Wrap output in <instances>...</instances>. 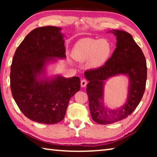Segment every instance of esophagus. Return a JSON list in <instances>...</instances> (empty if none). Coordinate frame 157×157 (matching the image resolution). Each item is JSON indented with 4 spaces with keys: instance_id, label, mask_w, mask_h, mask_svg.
Returning a JSON list of instances; mask_svg holds the SVG:
<instances>
[{
    "instance_id": "esophagus-1",
    "label": "esophagus",
    "mask_w": 157,
    "mask_h": 157,
    "mask_svg": "<svg viewBox=\"0 0 157 157\" xmlns=\"http://www.w3.org/2000/svg\"><path fill=\"white\" fill-rule=\"evenodd\" d=\"M86 84H87V81L86 80V79H82V80L81 81V86L82 87V88H84V87L86 86Z\"/></svg>"
}]
</instances>
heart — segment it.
<instances>
[{"label":"heart","mask_w":157,"mask_h":157,"mask_svg":"<svg viewBox=\"0 0 157 157\" xmlns=\"http://www.w3.org/2000/svg\"><path fill=\"white\" fill-rule=\"evenodd\" d=\"M112 51V46L107 39L84 38L76 42L72 50V56L79 62L89 61V67L97 69L105 64Z\"/></svg>","instance_id":"obj_1"}]
</instances>
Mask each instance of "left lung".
Listing matches in <instances>:
<instances>
[{"mask_svg":"<svg viewBox=\"0 0 157 157\" xmlns=\"http://www.w3.org/2000/svg\"><path fill=\"white\" fill-rule=\"evenodd\" d=\"M108 33L116 36L112 55L102 67L84 73L89 81L86 92L91 118L100 124L116 123L129 116L142 99L147 79L145 57L131 34L120 30ZM118 75L128 79L127 98L123 105L111 109L104 103V87L109 78Z\"/></svg>","mask_w":157,"mask_h":157,"instance_id":"1","label":"left lung"}]
</instances>
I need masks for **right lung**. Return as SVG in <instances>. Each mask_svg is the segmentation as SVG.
<instances>
[{
	"instance_id": "1",
	"label": "right lung",
	"mask_w": 157,
	"mask_h": 157,
	"mask_svg": "<svg viewBox=\"0 0 157 157\" xmlns=\"http://www.w3.org/2000/svg\"><path fill=\"white\" fill-rule=\"evenodd\" d=\"M61 30L50 25L34 29L18 46L12 59V96L22 113L39 123L62 121L70 99L80 89L78 77L48 75L50 64L66 58Z\"/></svg>"
}]
</instances>
